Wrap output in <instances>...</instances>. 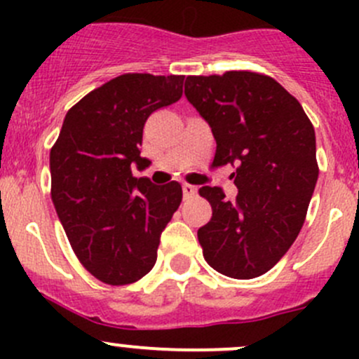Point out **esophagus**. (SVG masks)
Wrapping results in <instances>:
<instances>
[{
    "label": "esophagus",
    "mask_w": 359,
    "mask_h": 359,
    "mask_svg": "<svg viewBox=\"0 0 359 359\" xmlns=\"http://www.w3.org/2000/svg\"><path fill=\"white\" fill-rule=\"evenodd\" d=\"M182 191H184V198H189V196H194V194L198 193V189L194 186H191V184H182Z\"/></svg>",
    "instance_id": "34e87169"
}]
</instances>
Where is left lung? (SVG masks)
<instances>
[{"label": "left lung", "mask_w": 359, "mask_h": 359, "mask_svg": "<svg viewBox=\"0 0 359 359\" xmlns=\"http://www.w3.org/2000/svg\"><path fill=\"white\" fill-rule=\"evenodd\" d=\"M184 93L215 137L213 165L236 168V201L200 189L213 210L198 229L203 257L224 276L252 280L299 236L320 173L314 128L295 97L257 72L187 76Z\"/></svg>", "instance_id": "left-lung-1"}]
</instances>
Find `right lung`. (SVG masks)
Here are the masks:
<instances>
[{
	"label": "right lung",
	"mask_w": 359,
	"mask_h": 359,
	"mask_svg": "<svg viewBox=\"0 0 359 359\" xmlns=\"http://www.w3.org/2000/svg\"><path fill=\"white\" fill-rule=\"evenodd\" d=\"M184 76L123 74L83 97L50 151L52 201L79 262L107 285H128L156 264L159 238L182 201L172 180L133 177L142 132L156 109L182 97Z\"/></svg>",
	"instance_id": "add662e5"
}]
</instances>
